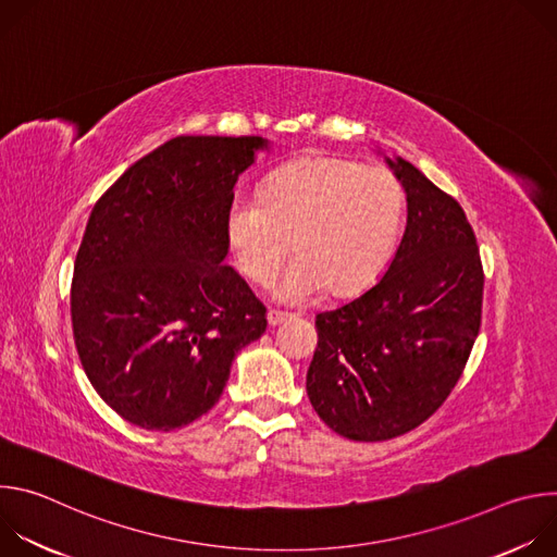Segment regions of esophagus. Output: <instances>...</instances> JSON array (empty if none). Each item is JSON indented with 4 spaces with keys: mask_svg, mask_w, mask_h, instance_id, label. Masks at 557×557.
I'll return each instance as SVG.
<instances>
[{
    "mask_svg": "<svg viewBox=\"0 0 557 557\" xmlns=\"http://www.w3.org/2000/svg\"><path fill=\"white\" fill-rule=\"evenodd\" d=\"M267 320H269V326H280V324H284L286 320H290V314H288V312H282V310H269Z\"/></svg>",
    "mask_w": 557,
    "mask_h": 557,
    "instance_id": "obj_1",
    "label": "esophagus"
}]
</instances>
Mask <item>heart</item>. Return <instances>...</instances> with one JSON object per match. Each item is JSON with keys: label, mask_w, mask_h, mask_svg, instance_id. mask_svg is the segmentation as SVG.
I'll return each instance as SVG.
<instances>
[{"label": "heart", "mask_w": 557, "mask_h": 557, "mask_svg": "<svg viewBox=\"0 0 557 557\" xmlns=\"http://www.w3.org/2000/svg\"><path fill=\"white\" fill-rule=\"evenodd\" d=\"M404 222V187L385 168H361L337 156H310L275 172L260 200L233 198L226 243L235 267L267 284L284 264L290 240L297 260L275 295L304 304L329 288L352 295L385 267Z\"/></svg>", "instance_id": "1"}]
</instances>
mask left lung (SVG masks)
I'll return each instance as SVG.
<instances>
[{
  "label": "left lung",
  "instance_id": "left-lung-1",
  "mask_svg": "<svg viewBox=\"0 0 557 557\" xmlns=\"http://www.w3.org/2000/svg\"><path fill=\"white\" fill-rule=\"evenodd\" d=\"M408 224L385 275L320 312L306 374L320 419L350 441H387L428 421L458 383L483 312V264L462 207L404 158Z\"/></svg>",
  "mask_w": 557,
  "mask_h": 557
}]
</instances>
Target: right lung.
<instances>
[{
  "label": "right lung",
  "instance_id": "1",
  "mask_svg": "<svg viewBox=\"0 0 557 557\" xmlns=\"http://www.w3.org/2000/svg\"><path fill=\"white\" fill-rule=\"evenodd\" d=\"M262 136H176L95 205L74 260V346L125 421L172 432L207 414L267 308L224 264L226 209Z\"/></svg>",
  "mask_w": 557,
  "mask_h": 557
}]
</instances>
